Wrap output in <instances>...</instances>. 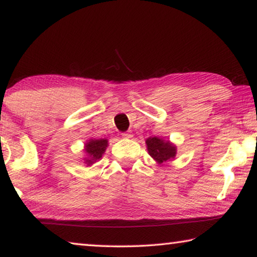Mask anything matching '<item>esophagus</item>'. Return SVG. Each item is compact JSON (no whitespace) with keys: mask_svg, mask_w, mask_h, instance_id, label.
I'll use <instances>...</instances> for the list:
<instances>
[{"mask_svg":"<svg viewBox=\"0 0 257 257\" xmlns=\"http://www.w3.org/2000/svg\"><path fill=\"white\" fill-rule=\"evenodd\" d=\"M133 136H134V135L132 133H124V134H122V137L123 138H133Z\"/></svg>","mask_w":257,"mask_h":257,"instance_id":"34e87169","label":"esophagus"}]
</instances>
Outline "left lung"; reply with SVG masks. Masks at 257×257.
Masks as SVG:
<instances>
[{
  "mask_svg": "<svg viewBox=\"0 0 257 257\" xmlns=\"http://www.w3.org/2000/svg\"><path fill=\"white\" fill-rule=\"evenodd\" d=\"M146 147L149 154L156 163L162 164L176 158L177 146L170 141L162 137H149L146 139Z\"/></svg>",
  "mask_w": 257,
  "mask_h": 257,
  "instance_id": "obj_1",
  "label": "left lung"
}]
</instances>
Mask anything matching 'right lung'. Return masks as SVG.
<instances>
[{
	"mask_svg": "<svg viewBox=\"0 0 257 257\" xmlns=\"http://www.w3.org/2000/svg\"><path fill=\"white\" fill-rule=\"evenodd\" d=\"M108 146V141L105 138H90L86 141L84 145V158L82 162L86 167H92L94 163L102 159L103 154L105 153L106 147Z\"/></svg>",
	"mask_w": 257,
	"mask_h": 257,
	"instance_id": "add662e5",
	"label": "right lung"
}]
</instances>
